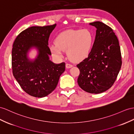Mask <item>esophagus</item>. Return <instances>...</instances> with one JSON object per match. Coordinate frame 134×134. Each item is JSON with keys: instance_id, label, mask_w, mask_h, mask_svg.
<instances>
[{"instance_id": "esophagus-1", "label": "esophagus", "mask_w": 134, "mask_h": 134, "mask_svg": "<svg viewBox=\"0 0 134 134\" xmlns=\"http://www.w3.org/2000/svg\"><path fill=\"white\" fill-rule=\"evenodd\" d=\"M72 66H73L72 64H70V63H66V67L67 68H70L72 67Z\"/></svg>"}]
</instances>
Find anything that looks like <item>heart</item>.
Returning a JSON list of instances; mask_svg holds the SVG:
<instances>
[{"instance_id":"b5f03b06","label":"heart","mask_w":134,"mask_h":134,"mask_svg":"<svg viewBox=\"0 0 134 134\" xmlns=\"http://www.w3.org/2000/svg\"><path fill=\"white\" fill-rule=\"evenodd\" d=\"M92 33L87 29L68 30L61 33L55 39V44L50 46L55 57L62 58L63 51L74 61H80L87 57L93 43Z\"/></svg>"}]
</instances>
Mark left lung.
I'll list each match as a JSON object with an SVG mask.
<instances>
[{
  "mask_svg": "<svg viewBox=\"0 0 134 134\" xmlns=\"http://www.w3.org/2000/svg\"><path fill=\"white\" fill-rule=\"evenodd\" d=\"M97 28L93 46L87 58L76 65L79 87L90 93H102L111 88L122 66L119 41L110 27L100 21L90 24Z\"/></svg>",
  "mask_w": 134,
  "mask_h": 134,
  "instance_id": "left-lung-1",
  "label": "left lung"
}]
</instances>
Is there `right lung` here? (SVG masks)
Returning a JSON list of instances; mask_svg holds the SVG:
<instances>
[{"label":"right lung","instance_id":"add662e5","mask_svg":"<svg viewBox=\"0 0 134 134\" xmlns=\"http://www.w3.org/2000/svg\"><path fill=\"white\" fill-rule=\"evenodd\" d=\"M55 26L56 24L30 27L20 33L13 44V75L23 90L33 97L41 98L51 93L65 71L64 62L55 64L49 60L51 53L48 41ZM32 47L39 50V55L34 61L27 57V53Z\"/></svg>","mask_w":134,"mask_h":134}]
</instances>
